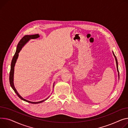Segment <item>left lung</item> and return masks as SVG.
<instances>
[{
    "label": "left lung",
    "mask_w": 128,
    "mask_h": 128,
    "mask_svg": "<svg viewBox=\"0 0 128 128\" xmlns=\"http://www.w3.org/2000/svg\"><path fill=\"white\" fill-rule=\"evenodd\" d=\"M113 55H114V57H115V58L116 63V66H117V72H118V78H119V77H120V74H119V70H118V62H117V60L116 57V56H115V54H114L113 52Z\"/></svg>",
    "instance_id": "8db88e82"
}]
</instances>
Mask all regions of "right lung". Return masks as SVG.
I'll use <instances>...</instances> for the list:
<instances>
[{"instance_id": "right-lung-1", "label": "right lung", "mask_w": 128, "mask_h": 128, "mask_svg": "<svg viewBox=\"0 0 128 128\" xmlns=\"http://www.w3.org/2000/svg\"><path fill=\"white\" fill-rule=\"evenodd\" d=\"M40 37V36L38 35V34H34V35H26L24 36L19 42L18 44V46H17V48H16V50L15 54L12 58V60L11 62V70H10V76H9V81H10V86H11V88H12V89L14 90V91L15 92L16 94V95L18 96V97L20 98L22 100L26 101L27 102L30 103V104H40L44 102V101L46 100L49 97V96L46 99L42 100L38 102H31L30 101H28L27 100H26L24 99L22 96H20V95L18 93V91L16 90L15 89V87H14V66L16 63V62L17 61V59L18 58V53L20 52V51L21 50L22 48V47L27 43V42L30 40L31 39H35V38H38ZM54 87V84L53 86V88Z\"/></svg>"}]
</instances>
